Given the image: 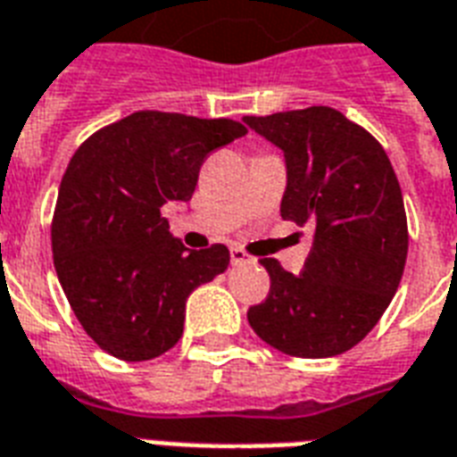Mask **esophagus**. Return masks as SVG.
Wrapping results in <instances>:
<instances>
[{
  "mask_svg": "<svg viewBox=\"0 0 457 457\" xmlns=\"http://www.w3.org/2000/svg\"><path fill=\"white\" fill-rule=\"evenodd\" d=\"M229 259H232V266H249V263H256V259H252L249 253H244L242 249H232V252H229Z\"/></svg>",
  "mask_w": 457,
  "mask_h": 457,
  "instance_id": "obj_1",
  "label": "esophagus"
}]
</instances>
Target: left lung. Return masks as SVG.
<instances>
[{"mask_svg": "<svg viewBox=\"0 0 457 457\" xmlns=\"http://www.w3.org/2000/svg\"><path fill=\"white\" fill-rule=\"evenodd\" d=\"M244 124L283 151L280 215L312 228L299 275L275 259L261 261L270 292L249 309V326L292 357L347 353L388 309L405 268V205L391 160L333 107L244 117Z\"/></svg>", "mask_w": 457, "mask_h": 457, "instance_id": "obj_1", "label": "left lung"}]
</instances>
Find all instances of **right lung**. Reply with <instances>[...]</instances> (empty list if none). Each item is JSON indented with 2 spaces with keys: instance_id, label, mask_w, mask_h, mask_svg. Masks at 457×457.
<instances>
[{
  "instance_id": "add662e5",
  "label": "right lung",
  "mask_w": 457,
  "mask_h": 457,
  "mask_svg": "<svg viewBox=\"0 0 457 457\" xmlns=\"http://www.w3.org/2000/svg\"><path fill=\"white\" fill-rule=\"evenodd\" d=\"M232 120L134 112L74 153L52 222L54 268L76 319L104 353L160 357L184 333L187 299L228 270L225 244L187 249L162 205L187 204L204 158L242 138Z\"/></svg>"
}]
</instances>
